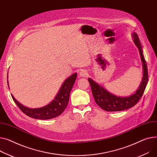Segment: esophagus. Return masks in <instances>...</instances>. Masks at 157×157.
<instances>
[{"instance_id": "esophagus-1", "label": "esophagus", "mask_w": 157, "mask_h": 157, "mask_svg": "<svg viewBox=\"0 0 157 157\" xmlns=\"http://www.w3.org/2000/svg\"><path fill=\"white\" fill-rule=\"evenodd\" d=\"M88 73L87 71L85 70V69L81 70L79 72V76L81 77H86L88 76Z\"/></svg>"}]
</instances>
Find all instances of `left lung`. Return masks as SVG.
<instances>
[{
    "label": "left lung",
    "instance_id": "8db88e82",
    "mask_svg": "<svg viewBox=\"0 0 157 157\" xmlns=\"http://www.w3.org/2000/svg\"><path fill=\"white\" fill-rule=\"evenodd\" d=\"M132 36L135 45L139 49L143 67V79L136 91L129 97H119L109 93L91 79H88L94 99H95L97 105L104 110L109 112H117L132 107L141 99L146 86H147L148 80L147 64L143 56L141 44L137 33H134Z\"/></svg>",
    "mask_w": 157,
    "mask_h": 157
}]
</instances>
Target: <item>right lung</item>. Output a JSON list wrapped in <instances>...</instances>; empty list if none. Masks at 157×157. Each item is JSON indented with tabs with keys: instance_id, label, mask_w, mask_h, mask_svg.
Listing matches in <instances>:
<instances>
[{
	"instance_id": "1",
	"label": "right lung",
	"mask_w": 157,
	"mask_h": 157,
	"mask_svg": "<svg viewBox=\"0 0 157 157\" xmlns=\"http://www.w3.org/2000/svg\"><path fill=\"white\" fill-rule=\"evenodd\" d=\"M76 77L77 73H75L69 77L62 84L54 100L48 104L47 105L43 107L38 109L27 108L18 102L13 95L11 96L17 107L26 116L36 119L47 120L53 119L60 116L66 108L69 103L70 93L73 85L75 82Z\"/></svg>"
}]
</instances>
